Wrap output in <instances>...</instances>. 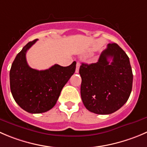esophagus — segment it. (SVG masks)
Listing matches in <instances>:
<instances>
[{"label":"esophagus","mask_w":147,"mask_h":147,"mask_svg":"<svg viewBox=\"0 0 147 147\" xmlns=\"http://www.w3.org/2000/svg\"><path fill=\"white\" fill-rule=\"evenodd\" d=\"M80 66V62H78L76 65V69H75V72H76V73H78V72H79Z\"/></svg>","instance_id":"obj_1"}]
</instances>
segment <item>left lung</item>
Here are the masks:
<instances>
[{
  "label": "left lung",
  "instance_id": "left-lung-1",
  "mask_svg": "<svg viewBox=\"0 0 147 147\" xmlns=\"http://www.w3.org/2000/svg\"><path fill=\"white\" fill-rule=\"evenodd\" d=\"M79 73L81 98L89 111L111 114L121 108L130 96L131 67L129 57L117 44H108L96 63H82Z\"/></svg>",
  "mask_w": 147,
  "mask_h": 147
}]
</instances>
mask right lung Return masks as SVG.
<instances>
[{
    "label": "right lung",
    "mask_w": 147,
    "mask_h": 147,
    "mask_svg": "<svg viewBox=\"0 0 147 147\" xmlns=\"http://www.w3.org/2000/svg\"><path fill=\"white\" fill-rule=\"evenodd\" d=\"M37 40L28 42L23 47L10 70V87L13 97L22 109L30 113H42L52 109L76 68V62L67 67L55 65L45 70L30 67L26 54Z\"/></svg>",
    "instance_id": "obj_1"
}]
</instances>
